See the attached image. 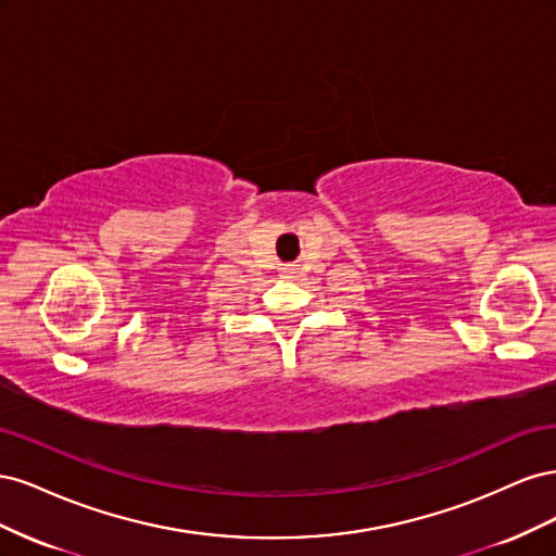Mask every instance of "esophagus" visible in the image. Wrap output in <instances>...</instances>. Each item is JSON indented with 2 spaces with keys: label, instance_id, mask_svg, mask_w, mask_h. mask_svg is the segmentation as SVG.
Instances as JSON below:
<instances>
[{
  "label": "esophagus",
  "instance_id": "esophagus-1",
  "mask_svg": "<svg viewBox=\"0 0 556 556\" xmlns=\"http://www.w3.org/2000/svg\"><path fill=\"white\" fill-rule=\"evenodd\" d=\"M294 274H296V271H294L292 266H282V271H280L282 278H294Z\"/></svg>",
  "mask_w": 556,
  "mask_h": 556
}]
</instances>
